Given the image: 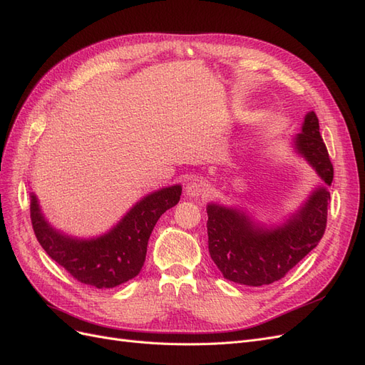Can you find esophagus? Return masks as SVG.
<instances>
[{
  "mask_svg": "<svg viewBox=\"0 0 365 365\" xmlns=\"http://www.w3.org/2000/svg\"><path fill=\"white\" fill-rule=\"evenodd\" d=\"M207 182L204 181V180H201V178H195V180H190L189 182H187V187H185V192H187V195L189 196H195V197H197V196H202V195H205V192H207Z\"/></svg>",
  "mask_w": 365,
  "mask_h": 365,
  "instance_id": "esophagus-1",
  "label": "esophagus"
}]
</instances>
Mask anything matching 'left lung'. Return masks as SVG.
<instances>
[{"instance_id":"8db88e82","label":"left lung","mask_w":365,"mask_h":365,"mask_svg":"<svg viewBox=\"0 0 365 365\" xmlns=\"http://www.w3.org/2000/svg\"><path fill=\"white\" fill-rule=\"evenodd\" d=\"M294 146L324 185L318 187L282 227H259L237 208L219 204L207 207L210 256L230 282L247 286L277 282L311 252L324 235L330 201L327 185L334 180V165L319 135L318 117L314 111L304 117Z\"/></svg>"}]
</instances>
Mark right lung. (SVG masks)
<instances>
[{"label": "right lung", "instance_id": "1", "mask_svg": "<svg viewBox=\"0 0 365 365\" xmlns=\"http://www.w3.org/2000/svg\"><path fill=\"white\" fill-rule=\"evenodd\" d=\"M181 190V185H172L145 196L109 233L96 239H74L54 230L33 193L30 219L41 247L77 282L97 289L115 288L138 275L153 227L165 210L178 204Z\"/></svg>", "mask_w": 365, "mask_h": 365}]
</instances>
